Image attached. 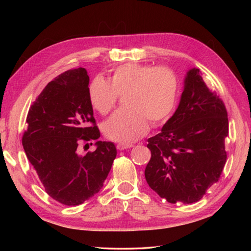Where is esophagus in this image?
Masks as SVG:
<instances>
[{
	"label": "esophagus",
	"instance_id": "1",
	"mask_svg": "<svg viewBox=\"0 0 251 251\" xmlns=\"http://www.w3.org/2000/svg\"><path fill=\"white\" fill-rule=\"evenodd\" d=\"M116 147H117V150L124 151V150H126V149H131L134 146H133V144H127V143H118Z\"/></svg>",
	"mask_w": 251,
	"mask_h": 251
}]
</instances>
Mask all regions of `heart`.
I'll use <instances>...</instances> for the list:
<instances>
[{
    "instance_id": "b5f03b06",
    "label": "heart",
    "mask_w": 251,
    "mask_h": 251,
    "mask_svg": "<svg viewBox=\"0 0 251 251\" xmlns=\"http://www.w3.org/2000/svg\"><path fill=\"white\" fill-rule=\"evenodd\" d=\"M177 75L166 67L139 63L119 66L109 80L95 77L89 87L92 107L105 115L115 105L118 95H125L126 109L117 111L105 121L102 130L111 140L130 143L141 138L151 125L170 117L177 101Z\"/></svg>"
}]
</instances>
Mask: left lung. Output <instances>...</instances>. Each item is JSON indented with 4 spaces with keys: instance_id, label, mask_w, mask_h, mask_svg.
I'll use <instances>...</instances> for the list:
<instances>
[{
    "instance_id": "1",
    "label": "left lung",
    "mask_w": 251,
    "mask_h": 251,
    "mask_svg": "<svg viewBox=\"0 0 251 251\" xmlns=\"http://www.w3.org/2000/svg\"><path fill=\"white\" fill-rule=\"evenodd\" d=\"M227 135L223 101L210 92L198 68H192L177 110L161 132L148 139L151 157L144 176L149 186L170 203L199 201L223 171Z\"/></svg>"
}]
</instances>
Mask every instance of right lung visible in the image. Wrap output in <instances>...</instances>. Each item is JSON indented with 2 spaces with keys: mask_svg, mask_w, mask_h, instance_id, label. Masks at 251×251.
<instances>
[{
  "mask_svg": "<svg viewBox=\"0 0 251 251\" xmlns=\"http://www.w3.org/2000/svg\"><path fill=\"white\" fill-rule=\"evenodd\" d=\"M89 81L85 68L50 81L29 109L22 139L45 191L68 206L100 191L117 154L113 142L97 141L100 133L89 100ZM91 140H97V150L81 155L80 143Z\"/></svg>",
  "mask_w": 251,
  "mask_h": 251,
  "instance_id": "right-lung-1",
  "label": "right lung"
}]
</instances>
